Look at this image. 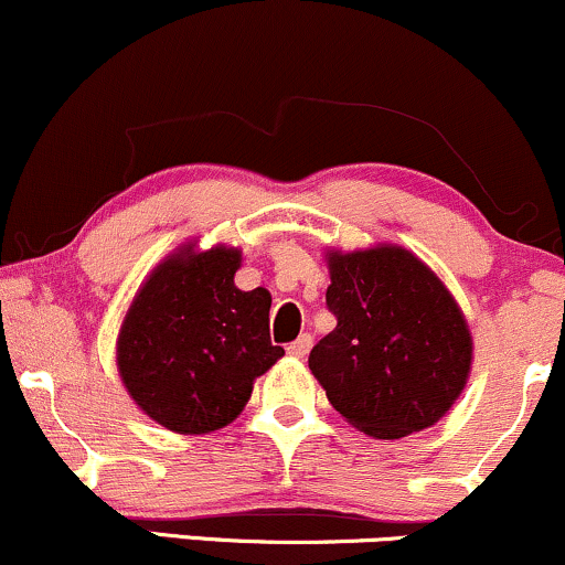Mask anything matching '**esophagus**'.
<instances>
[{
	"mask_svg": "<svg viewBox=\"0 0 565 565\" xmlns=\"http://www.w3.org/2000/svg\"><path fill=\"white\" fill-rule=\"evenodd\" d=\"M309 349H311V335H309V333H303V335H298L294 343H290V347H288V354H290V356H296V360H303V356L309 354Z\"/></svg>",
	"mask_w": 565,
	"mask_h": 565,
	"instance_id": "34e87169",
	"label": "esophagus"
}]
</instances>
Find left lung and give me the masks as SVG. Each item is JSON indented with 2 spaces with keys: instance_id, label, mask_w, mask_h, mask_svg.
Masks as SVG:
<instances>
[{
  "instance_id": "obj_1",
  "label": "left lung",
  "mask_w": 565,
  "mask_h": 565,
  "mask_svg": "<svg viewBox=\"0 0 565 565\" xmlns=\"http://www.w3.org/2000/svg\"><path fill=\"white\" fill-rule=\"evenodd\" d=\"M324 262L338 324L311 349L309 370L330 404L373 439L436 426L473 364V335L452 290L394 243L333 248Z\"/></svg>"
}]
</instances>
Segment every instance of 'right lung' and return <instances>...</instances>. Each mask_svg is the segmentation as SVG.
<instances>
[{
  "label": "right lung",
  "instance_id": "add662e5",
  "mask_svg": "<svg viewBox=\"0 0 565 565\" xmlns=\"http://www.w3.org/2000/svg\"><path fill=\"white\" fill-rule=\"evenodd\" d=\"M243 250L182 243L145 277L116 338L124 388L158 426L214 434L250 399L254 381L285 354L269 338L267 288L241 290Z\"/></svg>",
  "mask_w": 565,
  "mask_h": 565
}]
</instances>
